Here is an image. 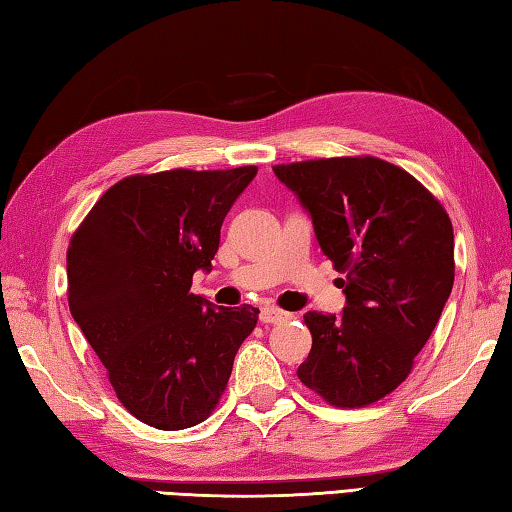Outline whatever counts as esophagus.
Returning <instances> with one entry per match:
<instances>
[{"label": "esophagus", "mask_w": 512, "mask_h": 512, "mask_svg": "<svg viewBox=\"0 0 512 512\" xmlns=\"http://www.w3.org/2000/svg\"><path fill=\"white\" fill-rule=\"evenodd\" d=\"M289 320V313L276 309V306H265L263 311H260V322L263 324H280Z\"/></svg>", "instance_id": "esophagus-1"}]
</instances>
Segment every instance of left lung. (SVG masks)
Listing matches in <instances>:
<instances>
[{
	"mask_svg": "<svg viewBox=\"0 0 512 512\" xmlns=\"http://www.w3.org/2000/svg\"><path fill=\"white\" fill-rule=\"evenodd\" d=\"M344 271L346 306L304 313L313 346L298 379L328 403L361 407L407 379L453 287V227L440 203L377 157L274 166Z\"/></svg>",
	"mask_w": 512,
	"mask_h": 512,
	"instance_id": "left-lung-1",
	"label": "left lung"
}]
</instances>
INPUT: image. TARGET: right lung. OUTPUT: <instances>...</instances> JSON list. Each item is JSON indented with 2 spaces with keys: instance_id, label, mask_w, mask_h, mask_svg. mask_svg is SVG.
<instances>
[{
  "instance_id": "obj_1",
  "label": "right lung",
  "mask_w": 512,
  "mask_h": 512,
  "mask_svg": "<svg viewBox=\"0 0 512 512\" xmlns=\"http://www.w3.org/2000/svg\"><path fill=\"white\" fill-rule=\"evenodd\" d=\"M258 173L133 175L98 199L67 249V300L120 403L155 429L199 425L217 407L258 309L190 293L221 225Z\"/></svg>"
}]
</instances>
